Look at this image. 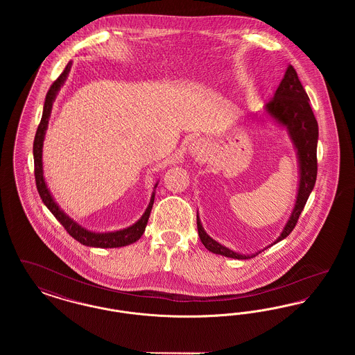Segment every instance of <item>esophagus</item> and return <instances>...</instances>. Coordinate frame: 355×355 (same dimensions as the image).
Listing matches in <instances>:
<instances>
[{"mask_svg": "<svg viewBox=\"0 0 355 355\" xmlns=\"http://www.w3.org/2000/svg\"><path fill=\"white\" fill-rule=\"evenodd\" d=\"M206 142L205 141H201V139H196V141H193L191 144H190V146H189V152L191 153L193 155H198V157H201L202 154H205L206 152Z\"/></svg>", "mask_w": 355, "mask_h": 355, "instance_id": "esophagus-1", "label": "esophagus"}]
</instances>
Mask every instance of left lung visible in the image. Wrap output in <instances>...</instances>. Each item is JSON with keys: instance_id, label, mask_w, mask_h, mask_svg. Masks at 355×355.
Segmentation results:
<instances>
[{"instance_id": "left-lung-1", "label": "left lung", "mask_w": 355, "mask_h": 355, "mask_svg": "<svg viewBox=\"0 0 355 355\" xmlns=\"http://www.w3.org/2000/svg\"><path fill=\"white\" fill-rule=\"evenodd\" d=\"M266 112L272 119L278 121L281 125L286 126L288 135L291 137L300 159V189L294 210L287 220L286 226L282 234L275 239L274 243L286 238L295 227L298 218L304 210L307 198L315 185L317 180V142H318V122L314 117L311 106L309 103V96L304 92L295 69L288 65L285 77L278 86L272 100L266 103ZM197 229L198 236L203 246L214 254H220L229 258L236 259H249L259 253L253 255H242L234 253L233 250L222 246L213 238L206 234L203 230L200 217L197 216ZM272 243V245H274Z\"/></svg>"}]
</instances>
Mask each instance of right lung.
I'll use <instances>...</instances> for the list:
<instances>
[{
  "label": "right lung",
  "mask_w": 355,
  "mask_h": 355,
  "mask_svg": "<svg viewBox=\"0 0 355 355\" xmlns=\"http://www.w3.org/2000/svg\"><path fill=\"white\" fill-rule=\"evenodd\" d=\"M71 67V62H69L67 68L64 69V71L60 74V77L51 84V89L46 93V98H45V105H44V112H42V119L37 128V133L34 137L33 144V155H34V177H35V185L38 194L42 200V202L46 205V207L51 211V214L57 218V220L65 227V230L68 232L70 236H73L76 241H78L80 243H83L85 246H93V248H121V246H126L130 245L135 241H138L141 236L145 232V227L148 225V220L152 211L153 202H154V193H153L152 200L146 209V211L144 213V216L141 217V220H137L133 226L114 232V233H93V232H87L84 227H81L78 223H76L71 218H69L68 216L58 207V205L54 202L53 197L51 196V191L48 190L45 180H44V173H42V142H44V137L45 132L48 128V121L51 117V105L55 98L57 92L60 90L61 85L65 83L67 77H68L69 70ZM157 187V185L154 186Z\"/></svg>",
  "instance_id": "add662e5"
}]
</instances>
